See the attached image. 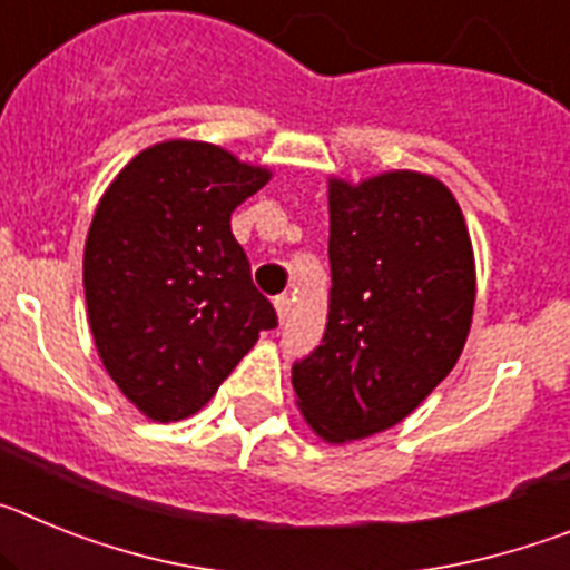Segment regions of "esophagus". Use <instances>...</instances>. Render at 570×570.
Wrapping results in <instances>:
<instances>
[{"mask_svg":"<svg viewBox=\"0 0 570 570\" xmlns=\"http://www.w3.org/2000/svg\"><path fill=\"white\" fill-rule=\"evenodd\" d=\"M291 305H294V299H291L288 294H279L274 299V308H276V314H279L282 322H285L291 316Z\"/></svg>","mask_w":570,"mask_h":570,"instance_id":"1","label":"esophagus"}]
</instances>
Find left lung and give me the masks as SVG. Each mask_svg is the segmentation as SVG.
Masks as SVG:
<instances>
[{
    "label": "left lung",
    "instance_id": "left-lung-1",
    "mask_svg": "<svg viewBox=\"0 0 570 570\" xmlns=\"http://www.w3.org/2000/svg\"><path fill=\"white\" fill-rule=\"evenodd\" d=\"M328 205V322L291 382L316 434L351 442L394 428L451 374L476 274L460 205L434 176L331 179Z\"/></svg>",
    "mask_w": 570,
    "mask_h": 570
}]
</instances>
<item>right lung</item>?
<instances>
[{"label":"right lung","instance_id":"right-lung-1","mask_svg":"<svg viewBox=\"0 0 570 570\" xmlns=\"http://www.w3.org/2000/svg\"><path fill=\"white\" fill-rule=\"evenodd\" d=\"M271 174L208 142L154 145L99 199L85 302L105 371L145 416L196 414L276 311L256 291L230 214Z\"/></svg>","mask_w":570,"mask_h":570}]
</instances>
